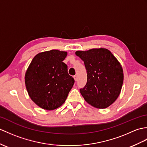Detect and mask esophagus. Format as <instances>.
Masks as SVG:
<instances>
[{
  "label": "esophagus",
  "instance_id": "1",
  "mask_svg": "<svg viewBox=\"0 0 147 147\" xmlns=\"http://www.w3.org/2000/svg\"><path fill=\"white\" fill-rule=\"evenodd\" d=\"M74 80H75V81H77V76L76 75H75V76H74Z\"/></svg>",
  "mask_w": 147,
  "mask_h": 147
}]
</instances>
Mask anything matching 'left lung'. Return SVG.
I'll use <instances>...</instances> for the list:
<instances>
[{"mask_svg":"<svg viewBox=\"0 0 147 147\" xmlns=\"http://www.w3.org/2000/svg\"><path fill=\"white\" fill-rule=\"evenodd\" d=\"M76 54L84 61L87 73V83L80 90L81 95L95 108L108 107L118 98L123 83L120 63L105 48L78 51Z\"/></svg>","mask_w":147,"mask_h":147,"instance_id":"1","label":"left lung"}]
</instances>
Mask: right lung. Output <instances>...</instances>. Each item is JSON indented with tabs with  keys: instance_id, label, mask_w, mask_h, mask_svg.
Wrapping results in <instances>:
<instances>
[{
	"instance_id": "obj_1",
	"label": "right lung",
	"mask_w": 147,
	"mask_h": 147,
	"mask_svg": "<svg viewBox=\"0 0 147 147\" xmlns=\"http://www.w3.org/2000/svg\"><path fill=\"white\" fill-rule=\"evenodd\" d=\"M67 53L51 50L37 54L25 75L26 87L31 100L42 109L53 110L65 102L74 83L63 61Z\"/></svg>"
}]
</instances>
